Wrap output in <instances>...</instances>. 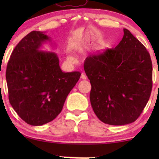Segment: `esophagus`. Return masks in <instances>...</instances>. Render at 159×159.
Here are the masks:
<instances>
[{"mask_svg": "<svg viewBox=\"0 0 159 159\" xmlns=\"http://www.w3.org/2000/svg\"><path fill=\"white\" fill-rule=\"evenodd\" d=\"M81 78H82V79H84V80L87 79V76H86V75H85L84 73H82V74H81Z\"/></svg>", "mask_w": 159, "mask_h": 159, "instance_id": "34e87169", "label": "esophagus"}]
</instances>
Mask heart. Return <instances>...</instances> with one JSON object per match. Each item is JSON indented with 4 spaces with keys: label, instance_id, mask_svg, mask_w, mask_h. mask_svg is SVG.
Instances as JSON below:
<instances>
[{
    "label": "heart",
    "instance_id": "b5f03b06",
    "mask_svg": "<svg viewBox=\"0 0 159 159\" xmlns=\"http://www.w3.org/2000/svg\"><path fill=\"white\" fill-rule=\"evenodd\" d=\"M67 59L69 61H74V57L72 55H68L67 56Z\"/></svg>",
    "mask_w": 159,
    "mask_h": 159
}]
</instances>
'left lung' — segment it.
<instances>
[{"label": "left lung", "instance_id": "1", "mask_svg": "<svg viewBox=\"0 0 159 159\" xmlns=\"http://www.w3.org/2000/svg\"><path fill=\"white\" fill-rule=\"evenodd\" d=\"M114 48L90 54L84 64L91 84L90 103L103 123H132L149 101L152 87V65L144 45L127 29Z\"/></svg>", "mask_w": 159, "mask_h": 159}]
</instances>
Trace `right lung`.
Returning <instances> with one entry per match:
<instances>
[{"mask_svg": "<svg viewBox=\"0 0 159 159\" xmlns=\"http://www.w3.org/2000/svg\"><path fill=\"white\" fill-rule=\"evenodd\" d=\"M51 41L45 33L32 31L12 52L6 71L9 100L18 115L31 125H42L61 112L79 72H63L55 53L40 48Z\"/></svg>", "mask_w": 159, "mask_h": 159, "instance_id": "right-lung-1", "label": "right lung"}]
</instances>
